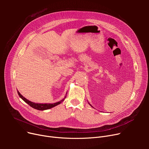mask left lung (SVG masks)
Masks as SVG:
<instances>
[{
    "mask_svg": "<svg viewBox=\"0 0 149 149\" xmlns=\"http://www.w3.org/2000/svg\"><path fill=\"white\" fill-rule=\"evenodd\" d=\"M90 105H91V104H90Z\"/></svg>",
    "mask_w": 149,
    "mask_h": 149,
    "instance_id": "left-lung-1",
    "label": "left lung"
}]
</instances>
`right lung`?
<instances>
[{"label": "right lung", "instance_id": "right-lung-1", "mask_svg": "<svg viewBox=\"0 0 149 149\" xmlns=\"http://www.w3.org/2000/svg\"><path fill=\"white\" fill-rule=\"evenodd\" d=\"M17 93L19 95V97L25 101V102H26L28 104H29L31 107H32L34 109H37V110H39V111H44V110H46V109H49L52 107H54L55 106H56L57 105L60 104L63 101H64L65 98L63 100H61L60 101H58V102H57L56 103H53V104H38V103H33V102H31V101L28 100L27 99H26L25 97H23L19 91H17Z\"/></svg>", "mask_w": 149, "mask_h": 149}]
</instances>
